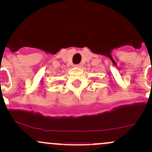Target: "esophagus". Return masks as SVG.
I'll return each mask as SVG.
<instances>
[{"instance_id": "1", "label": "esophagus", "mask_w": 152, "mask_h": 152, "mask_svg": "<svg viewBox=\"0 0 152 152\" xmlns=\"http://www.w3.org/2000/svg\"><path fill=\"white\" fill-rule=\"evenodd\" d=\"M74 67H82V64H76V65H74Z\"/></svg>"}]
</instances>
